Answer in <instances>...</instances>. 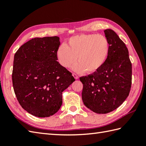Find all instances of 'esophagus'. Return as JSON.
Wrapping results in <instances>:
<instances>
[{"label": "esophagus", "instance_id": "esophagus-1", "mask_svg": "<svg viewBox=\"0 0 146 146\" xmlns=\"http://www.w3.org/2000/svg\"><path fill=\"white\" fill-rule=\"evenodd\" d=\"M73 76L74 78H75L76 80L78 79V75H76V74H75V73H73Z\"/></svg>", "mask_w": 146, "mask_h": 146}]
</instances>
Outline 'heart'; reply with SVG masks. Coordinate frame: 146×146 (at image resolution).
Here are the masks:
<instances>
[{
	"mask_svg": "<svg viewBox=\"0 0 146 146\" xmlns=\"http://www.w3.org/2000/svg\"><path fill=\"white\" fill-rule=\"evenodd\" d=\"M110 52V43L103 35H81L71 37L67 45L61 44L56 51L59 63L69 68L77 60L72 70L78 73H94L106 62Z\"/></svg>",
	"mask_w": 146,
	"mask_h": 146,
	"instance_id": "b5f03b06",
	"label": "heart"
}]
</instances>
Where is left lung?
<instances>
[{"instance_id":"1","label":"left lung","mask_w":146,"mask_h":146,"mask_svg":"<svg viewBox=\"0 0 146 146\" xmlns=\"http://www.w3.org/2000/svg\"><path fill=\"white\" fill-rule=\"evenodd\" d=\"M110 43L105 64L97 72L80 78L83 85L82 100L85 106L97 113L115 110L129 96L132 83V64L129 51L111 29L104 31Z\"/></svg>"}]
</instances>
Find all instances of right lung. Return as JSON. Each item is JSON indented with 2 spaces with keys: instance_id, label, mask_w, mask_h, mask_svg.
Masks as SVG:
<instances>
[{
  "instance_id": "1",
  "label": "right lung",
  "mask_w": 146,
  "mask_h": 146,
  "mask_svg": "<svg viewBox=\"0 0 146 146\" xmlns=\"http://www.w3.org/2000/svg\"><path fill=\"white\" fill-rule=\"evenodd\" d=\"M58 36L35 38L15 52L12 84L19 103L38 117L53 115L63 102L62 92L75 81L57 61Z\"/></svg>"
}]
</instances>
